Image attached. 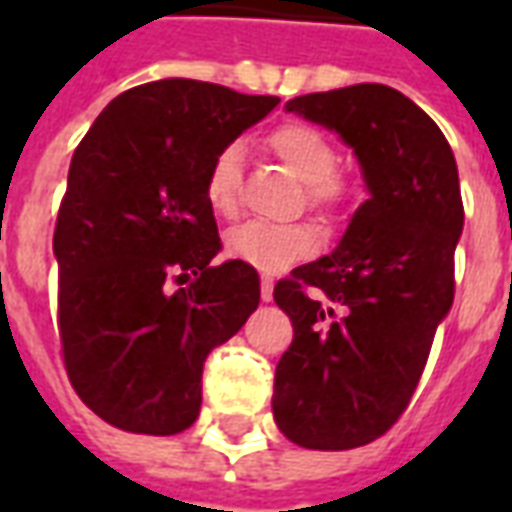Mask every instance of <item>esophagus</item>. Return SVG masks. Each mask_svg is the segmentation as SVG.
<instances>
[{"mask_svg":"<svg viewBox=\"0 0 512 512\" xmlns=\"http://www.w3.org/2000/svg\"><path fill=\"white\" fill-rule=\"evenodd\" d=\"M260 299L263 301L274 299V285H271V279H263V282H260Z\"/></svg>","mask_w":512,"mask_h":512,"instance_id":"obj_1","label":"esophagus"}]
</instances>
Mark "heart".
Listing matches in <instances>:
<instances>
[{"mask_svg": "<svg viewBox=\"0 0 512 512\" xmlns=\"http://www.w3.org/2000/svg\"><path fill=\"white\" fill-rule=\"evenodd\" d=\"M268 147L307 186L315 208H337L345 200V183L334 172L340 156L332 139L307 123H285L268 136ZM241 145L222 147L205 169V202L219 216H233L241 197ZM318 249V235L307 224L244 222L224 235V252L260 274H279Z\"/></svg>", "mask_w": 512, "mask_h": 512, "instance_id": "heart-1", "label": "heart"}]
</instances>
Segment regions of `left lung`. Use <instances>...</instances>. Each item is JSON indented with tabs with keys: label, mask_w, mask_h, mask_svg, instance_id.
I'll use <instances>...</instances> for the list:
<instances>
[{
	"label": "left lung",
	"mask_w": 512,
	"mask_h": 512,
	"mask_svg": "<svg viewBox=\"0 0 512 512\" xmlns=\"http://www.w3.org/2000/svg\"><path fill=\"white\" fill-rule=\"evenodd\" d=\"M340 134L367 197L334 246L279 279L293 343L274 376V419L307 450H354L406 411L455 293L463 230L458 167L441 128L386 84H354L285 104Z\"/></svg>",
	"instance_id": "1"
}]
</instances>
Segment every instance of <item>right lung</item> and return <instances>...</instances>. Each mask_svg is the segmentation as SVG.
<instances>
[{"label":"right lung","instance_id":"obj_1","mask_svg":"<svg viewBox=\"0 0 512 512\" xmlns=\"http://www.w3.org/2000/svg\"><path fill=\"white\" fill-rule=\"evenodd\" d=\"M277 104L161 79L117 95L76 147L54 227L57 326L76 395L109 425L191 428L205 359L257 310L255 268L213 266L222 241L202 186L211 158ZM169 278L187 288L169 294Z\"/></svg>","mask_w":512,"mask_h":512}]
</instances>
